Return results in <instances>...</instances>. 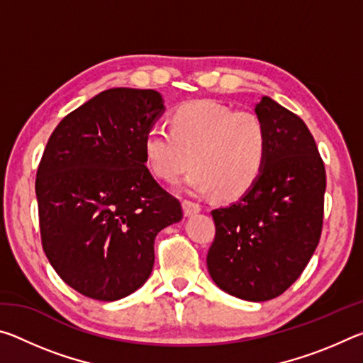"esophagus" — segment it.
<instances>
[{
    "instance_id": "1",
    "label": "esophagus",
    "mask_w": 363,
    "mask_h": 363,
    "mask_svg": "<svg viewBox=\"0 0 363 363\" xmlns=\"http://www.w3.org/2000/svg\"><path fill=\"white\" fill-rule=\"evenodd\" d=\"M182 208H184V214H186V216H194V214L200 213V210H201L199 203H195V201H190V200H184Z\"/></svg>"
}]
</instances>
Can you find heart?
I'll return each mask as SVG.
<instances>
[{
  "label": "heart",
  "instance_id": "obj_1",
  "mask_svg": "<svg viewBox=\"0 0 363 363\" xmlns=\"http://www.w3.org/2000/svg\"><path fill=\"white\" fill-rule=\"evenodd\" d=\"M169 125L157 123L144 138L147 164L162 181H176L192 163L195 168L184 181L187 192L216 190L220 199H235L259 179L269 138L257 113L214 101H190L171 113Z\"/></svg>",
  "mask_w": 363,
  "mask_h": 363
}]
</instances>
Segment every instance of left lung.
Returning a JSON list of instances; mask_svg holds the SVG:
<instances>
[{
	"instance_id": "obj_1",
	"label": "left lung",
	"mask_w": 363,
	"mask_h": 363,
	"mask_svg": "<svg viewBox=\"0 0 363 363\" xmlns=\"http://www.w3.org/2000/svg\"><path fill=\"white\" fill-rule=\"evenodd\" d=\"M255 112L267 130L259 179L235 203L213 210L206 256L220 290L245 301L280 296L303 274L320 240L325 167L306 123L262 96Z\"/></svg>"
}]
</instances>
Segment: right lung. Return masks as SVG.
<instances>
[{
  "label": "right lung",
  "mask_w": 363,
  "mask_h": 363,
  "mask_svg": "<svg viewBox=\"0 0 363 363\" xmlns=\"http://www.w3.org/2000/svg\"><path fill=\"white\" fill-rule=\"evenodd\" d=\"M153 89L102 91L59 123L36 173L41 243L67 285L116 301L145 284L157 233L182 219L153 179L144 138L163 115Z\"/></svg>",
  "instance_id": "right-lung-1"
}]
</instances>
